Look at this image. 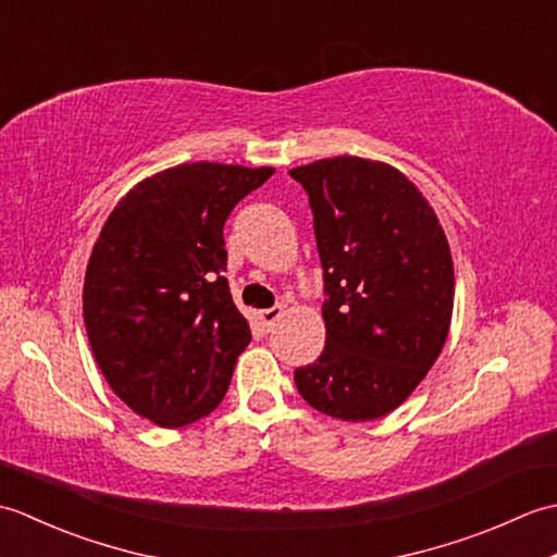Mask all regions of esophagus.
Here are the masks:
<instances>
[{
    "instance_id": "esophagus-1",
    "label": "esophagus",
    "mask_w": 557,
    "mask_h": 557,
    "mask_svg": "<svg viewBox=\"0 0 557 557\" xmlns=\"http://www.w3.org/2000/svg\"><path fill=\"white\" fill-rule=\"evenodd\" d=\"M282 313H285V311H282V306H270V309L260 311L258 318H260V323H263L265 330H272V327H275V323L280 321V318H282Z\"/></svg>"
}]
</instances>
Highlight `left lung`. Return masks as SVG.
I'll use <instances>...</instances> for the list:
<instances>
[{
  "label": "left lung",
  "instance_id": "obj_1",
  "mask_svg": "<svg viewBox=\"0 0 557 557\" xmlns=\"http://www.w3.org/2000/svg\"><path fill=\"white\" fill-rule=\"evenodd\" d=\"M289 174L309 194L325 292V347L294 371V383L327 417L381 419L445 345L455 301L445 232L389 164L345 156Z\"/></svg>",
  "mask_w": 557,
  "mask_h": 557
}]
</instances>
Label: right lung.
<instances>
[{
	"instance_id": "right-lung-1",
	"label": "right lung",
	"mask_w": 557,
	"mask_h": 557,
	"mask_svg": "<svg viewBox=\"0 0 557 557\" xmlns=\"http://www.w3.org/2000/svg\"><path fill=\"white\" fill-rule=\"evenodd\" d=\"M272 168L191 162L140 182L110 212L88 260L83 321L102 375L164 429L215 409L251 342L232 301L230 212Z\"/></svg>"
}]
</instances>
